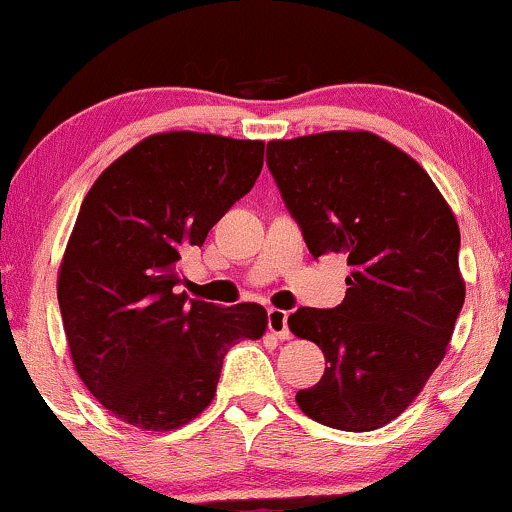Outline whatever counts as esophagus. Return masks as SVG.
Masks as SVG:
<instances>
[{
	"instance_id": "1",
	"label": "esophagus",
	"mask_w": 512,
	"mask_h": 512,
	"mask_svg": "<svg viewBox=\"0 0 512 512\" xmlns=\"http://www.w3.org/2000/svg\"><path fill=\"white\" fill-rule=\"evenodd\" d=\"M269 332H272L274 337H279L281 342H284V339H291L289 313H286V310H279V308L269 310Z\"/></svg>"
}]
</instances>
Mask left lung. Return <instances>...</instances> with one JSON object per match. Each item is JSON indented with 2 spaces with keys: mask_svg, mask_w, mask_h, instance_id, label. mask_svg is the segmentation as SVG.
<instances>
[{
  "mask_svg": "<svg viewBox=\"0 0 512 512\" xmlns=\"http://www.w3.org/2000/svg\"><path fill=\"white\" fill-rule=\"evenodd\" d=\"M267 166L313 257L344 252L351 267L342 305L289 315V330L325 354L298 407L339 431H375L448 351L464 303L460 226L431 175L366 129L274 139Z\"/></svg>",
  "mask_w": 512,
  "mask_h": 512,
  "instance_id": "1",
  "label": "left lung"
}]
</instances>
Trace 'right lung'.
I'll use <instances>...</instances> for the list:
<instances>
[{
  "label": "right lung",
  "mask_w": 512,
  "mask_h": 512,
  "mask_svg": "<svg viewBox=\"0 0 512 512\" xmlns=\"http://www.w3.org/2000/svg\"><path fill=\"white\" fill-rule=\"evenodd\" d=\"M262 163L260 139L158 132L81 202L57 298L76 373L115 419L151 433L190 424L216 395L226 351L267 332L262 305L180 291V257L248 195Z\"/></svg>",
  "instance_id": "add662e5"
}]
</instances>
